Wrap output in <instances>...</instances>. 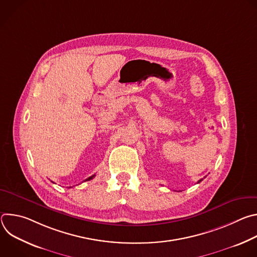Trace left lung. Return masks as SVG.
<instances>
[{
    "label": "left lung",
    "instance_id": "left-lung-1",
    "mask_svg": "<svg viewBox=\"0 0 257 257\" xmlns=\"http://www.w3.org/2000/svg\"><path fill=\"white\" fill-rule=\"evenodd\" d=\"M201 181H202V179H201V180H199V181H198V183H199V182H201Z\"/></svg>",
    "mask_w": 257,
    "mask_h": 257
}]
</instances>
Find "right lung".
<instances>
[{"label":"right lung","instance_id":"1","mask_svg":"<svg viewBox=\"0 0 257 257\" xmlns=\"http://www.w3.org/2000/svg\"><path fill=\"white\" fill-rule=\"evenodd\" d=\"M94 176L95 175H92V176H90V177H88L86 180H84V181H89V180H91V179H93L94 178ZM69 188H71V187H69Z\"/></svg>","mask_w":257,"mask_h":257}]
</instances>
